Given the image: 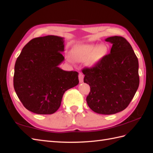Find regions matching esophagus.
Listing matches in <instances>:
<instances>
[{"label":"esophagus","instance_id":"1","mask_svg":"<svg viewBox=\"0 0 153 153\" xmlns=\"http://www.w3.org/2000/svg\"><path fill=\"white\" fill-rule=\"evenodd\" d=\"M79 78L80 82H83V79H84V75H83V74H82V73H79Z\"/></svg>","mask_w":153,"mask_h":153}]
</instances>
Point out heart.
Listing matches in <instances>:
<instances>
[{
    "mask_svg": "<svg viewBox=\"0 0 153 153\" xmlns=\"http://www.w3.org/2000/svg\"><path fill=\"white\" fill-rule=\"evenodd\" d=\"M107 52V48L100 45L96 47L94 44H79L74 47L71 51V55L68 53L67 59L72 61V58L76 61H85L88 59V63L93 65L97 63L104 57Z\"/></svg>",
    "mask_w": 153,
    "mask_h": 153,
    "instance_id": "b5f03b06",
    "label": "heart"
}]
</instances>
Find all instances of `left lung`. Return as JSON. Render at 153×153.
<instances>
[{
  "label": "left lung",
  "instance_id": "obj_1",
  "mask_svg": "<svg viewBox=\"0 0 153 153\" xmlns=\"http://www.w3.org/2000/svg\"><path fill=\"white\" fill-rule=\"evenodd\" d=\"M105 42L112 44L110 53L82 71L84 82L90 87L86 97L89 108L96 113L110 115L125 110L135 96L139 85V62L124 37L112 36Z\"/></svg>",
  "mask_w": 153,
  "mask_h": 153
}]
</instances>
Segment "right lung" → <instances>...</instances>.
<instances>
[{"instance_id":"obj_1","label":"right lung","mask_w":153,"mask_h":153,"mask_svg":"<svg viewBox=\"0 0 153 153\" xmlns=\"http://www.w3.org/2000/svg\"><path fill=\"white\" fill-rule=\"evenodd\" d=\"M64 38L36 37L24 47L16 61L14 88L27 110L52 114L59 108L65 91L79 82L76 71L59 67L64 61Z\"/></svg>"}]
</instances>
